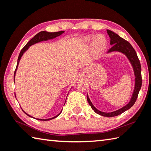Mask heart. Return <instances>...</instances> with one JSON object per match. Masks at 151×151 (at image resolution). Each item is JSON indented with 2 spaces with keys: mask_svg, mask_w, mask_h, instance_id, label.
Wrapping results in <instances>:
<instances>
[{
  "mask_svg": "<svg viewBox=\"0 0 151 151\" xmlns=\"http://www.w3.org/2000/svg\"><path fill=\"white\" fill-rule=\"evenodd\" d=\"M91 39V36H89L88 38V40H90ZM105 46H106V40L104 37L103 36H97L92 44V52L95 56H99L104 52Z\"/></svg>",
  "mask_w": 151,
  "mask_h": 151,
  "instance_id": "obj_1",
  "label": "heart"
}]
</instances>
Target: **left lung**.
I'll list each match as a JSON object with an SVG mask.
<instances>
[{"instance_id":"1","label":"left lung","mask_w":151,"mask_h":151,"mask_svg":"<svg viewBox=\"0 0 151 151\" xmlns=\"http://www.w3.org/2000/svg\"><path fill=\"white\" fill-rule=\"evenodd\" d=\"M107 32L111 39L110 44L112 45V47L108 50V53L112 52H119L125 54L126 56L127 57L129 62H131L132 66H133L134 76H135V86H134V91L130 101H129V104H127L125 106H124L123 107L121 108V109L117 111H115L111 113L100 111L97 109L96 108L93 106V105L92 104L90 99L89 98L88 95H87V99H88L89 104L90 105L92 109H93L95 112L101 116L111 117H115V116H117L121 114V113L125 112V111L130 109V108L134 104V103H135L137 99V97H138L139 92L141 88L142 77L141 63H140V61L139 60L138 56H137V53L135 52V50H134V49L133 47V46H131V44L129 43V42L121 38V37L119 36L118 34H115V32H113L109 30H107Z\"/></svg>"}]
</instances>
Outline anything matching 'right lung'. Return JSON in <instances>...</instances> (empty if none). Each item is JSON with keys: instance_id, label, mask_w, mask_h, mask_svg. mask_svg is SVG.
Wrapping results in <instances>:
<instances>
[{"instance_id": "right-lung-1", "label": "right lung", "mask_w": 151, "mask_h": 151, "mask_svg": "<svg viewBox=\"0 0 151 151\" xmlns=\"http://www.w3.org/2000/svg\"><path fill=\"white\" fill-rule=\"evenodd\" d=\"M63 32H64V31H59V32H46V31H42L40 32H39L36 34V35L34 36V38H32L30 41H29L27 44H26V46L23 47L21 50L19 55H18V61H17V68H16V70L14 71V77H15V75H16V72H17V68H18V63H19V62L20 60V58L22 56V55L24 53L26 50H27L29 47L32 45H33L36 43H38V42H42V41H46V40H51L53 38H56L57 36H60L61 34H62ZM15 94V93H14ZM16 97V96H15ZM23 111V110H22ZM24 113H25V114L27 115L28 116L30 117H32V116H30V115H28L24 111H23ZM62 110L61 111V112L59 113V114L57 115L56 116H55V117H52V118H50V119H36L37 120H40V121H49V120H51L52 119H54L55 117H57L58 116H59L60 115V113H62Z\"/></svg>"}]
</instances>
